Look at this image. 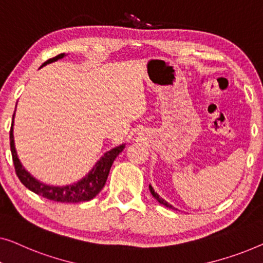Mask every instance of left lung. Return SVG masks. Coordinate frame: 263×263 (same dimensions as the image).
I'll return each mask as SVG.
<instances>
[{
    "mask_svg": "<svg viewBox=\"0 0 263 263\" xmlns=\"http://www.w3.org/2000/svg\"><path fill=\"white\" fill-rule=\"evenodd\" d=\"M149 190H150V192H151V194H153V197H154L155 199H156V200H157L158 202H160V204H162V205H164L165 207H169V209H173V210H175V207H174V206H172V205H170V204H168V202H167V201H165V200H164V199H162V198L160 197V195H158V194L156 193V192H155V191H154V188H153V187H151V184H150V186H149Z\"/></svg>",
    "mask_w": 263,
    "mask_h": 263,
    "instance_id": "obj_1",
    "label": "left lung"
}]
</instances>
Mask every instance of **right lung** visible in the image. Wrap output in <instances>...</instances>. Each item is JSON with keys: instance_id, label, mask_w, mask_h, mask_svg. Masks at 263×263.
Segmentation results:
<instances>
[{"instance_id": "1", "label": "right lung", "mask_w": 263, "mask_h": 263, "mask_svg": "<svg viewBox=\"0 0 263 263\" xmlns=\"http://www.w3.org/2000/svg\"><path fill=\"white\" fill-rule=\"evenodd\" d=\"M64 53L58 54V56L50 58L49 61H46L44 64L40 66L43 68L44 65L50 64V63L56 62L58 59L64 57ZM15 114V113H14ZM14 119V116H13ZM13 124L10 127L9 132V139H10V151H12V157H13V163L15 167V173L21 183L28 188L29 191L34 192L35 194L40 195V197L49 199V200L57 201V202H82V201H89L91 199L95 198L96 195L100 193V191L102 190L105 186L107 177H108L109 169L112 167L114 160H116L118 155L124 150L125 144L114 147L110 151L103 155V156L98 161V163L95 164V167L88 173V175L83 177L82 180H80L79 182L68 184V186H50V184H45L40 182L33 177L27 170L22 167L21 162L17 157L15 145H14V135H13Z\"/></svg>"}]
</instances>
